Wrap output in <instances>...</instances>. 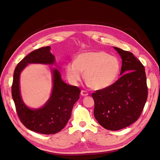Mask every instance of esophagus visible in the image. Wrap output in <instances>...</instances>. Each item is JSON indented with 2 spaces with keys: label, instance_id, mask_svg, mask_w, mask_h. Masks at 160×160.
<instances>
[{
  "label": "esophagus",
  "instance_id": "obj_1",
  "mask_svg": "<svg viewBox=\"0 0 160 160\" xmlns=\"http://www.w3.org/2000/svg\"><path fill=\"white\" fill-rule=\"evenodd\" d=\"M88 92L87 91H85V90H82L81 91V95L82 96H87L88 95Z\"/></svg>",
  "mask_w": 160,
  "mask_h": 160
}]
</instances>
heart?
I'll use <instances>...</instances> for the list:
<instances>
[{
  "mask_svg": "<svg viewBox=\"0 0 160 160\" xmlns=\"http://www.w3.org/2000/svg\"><path fill=\"white\" fill-rule=\"evenodd\" d=\"M120 69V62L116 57L105 52L92 51L79 54L74 63L67 65L65 73L68 81L77 86L84 72V78L89 86L95 89H102L113 84Z\"/></svg>",
  "mask_w": 160,
  "mask_h": 160,
  "instance_id": "obj_1",
  "label": "heart"
}]
</instances>
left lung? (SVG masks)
I'll list each match as a JSON object with an SVG mask.
<instances>
[{
    "label": "left lung",
    "instance_id": "obj_1",
    "mask_svg": "<svg viewBox=\"0 0 160 160\" xmlns=\"http://www.w3.org/2000/svg\"><path fill=\"white\" fill-rule=\"evenodd\" d=\"M122 59L120 78L109 87L96 90L94 116L102 127L117 131L135 122L148 97L144 65L130 52L114 47Z\"/></svg>",
    "mask_w": 160,
    "mask_h": 160
}]
</instances>
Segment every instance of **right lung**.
Returning <instances> with one entry per match:
<instances>
[{
	"instance_id": "obj_1",
	"label": "right lung",
	"mask_w": 160,
	"mask_h": 160,
	"mask_svg": "<svg viewBox=\"0 0 160 160\" xmlns=\"http://www.w3.org/2000/svg\"><path fill=\"white\" fill-rule=\"evenodd\" d=\"M50 50V46L40 48L21 61L15 68L12 86V98L20 121L27 129L45 135L57 133L65 128L81 92L78 87L65 84L59 72L54 70L52 93L46 105L41 108L32 110L23 103L19 92L20 73L28 63L53 64L55 56Z\"/></svg>"
}]
</instances>
